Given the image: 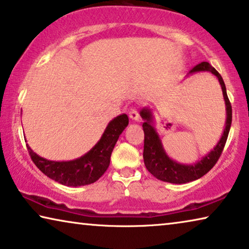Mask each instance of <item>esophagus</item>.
Segmentation results:
<instances>
[{"label": "esophagus", "mask_w": 249, "mask_h": 249, "mask_svg": "<svg viewBox=\"0 0 249 249\" xmlns=\"http://www.w3.org/2000/svg\"><path fill=\"white\" fill-rule=\"evenodd\" d=\"M129 117H130V119L133 120V121H139V119H140L139 112H138V110H137V109H135V108L130 109V111H129Z\"/></svg>", "instance_id": "1"}]
</instances>
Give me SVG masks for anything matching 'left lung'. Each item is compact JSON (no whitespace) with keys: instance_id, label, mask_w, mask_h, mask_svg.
<instances>
[{"instance_id":"8db88e82","label":"left lung","mask_w":249,"mask_h":249,"mask_svg":"<svg viewBox=\"0 0 249 249\" xmlns=\"http://www.w3.org/2000/svg\"><path fill=\"white\" fill-rule=\"evenodd\" d=\"M198 72H210L219 81V85L223 90V95L226 106V121L225 128L220 139L213 150H210L207 155H205L200 160H197L194 163H180L173 160L167 155L166 150L162 146L161 139L159 133L155 128V117L152 110L148 107L140 111V116L144 122L142 124L144 132V146H143V161L148 169L154 177L159 180L170 183H187L189 181L197 180L206 175L212 168L215 166L217 160L223 152V149L226 143L229 130L231 125V106L227 97L226 87L221 75L213 68L208 62H201L197 64L194 69L189 71V74L198 73Z\"/></svg>"}]
</instances>
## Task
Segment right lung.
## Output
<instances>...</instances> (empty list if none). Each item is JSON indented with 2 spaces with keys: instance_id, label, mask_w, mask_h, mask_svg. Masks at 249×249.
<instances>
[{
  "instance_id": "1",
  "label": "right lung",
  "mask_w": 249,
  "mask_h": 249,
  "mask_svg": "<svg viewBox=\"0 0 249 249\" xmlns=\"http://www.w3.org/2000/svg\"><path fill=\"white\" fill-rule=\"evenodd\" d=\"M129 124L127 114H120L109 122L100 140L80 158L70 161H53L40 157L28 144V150L36 166L50 179L61 185L80 187L97 181L106 173L110 157L119 136Z\"/></svg>"
}]
</instances>
